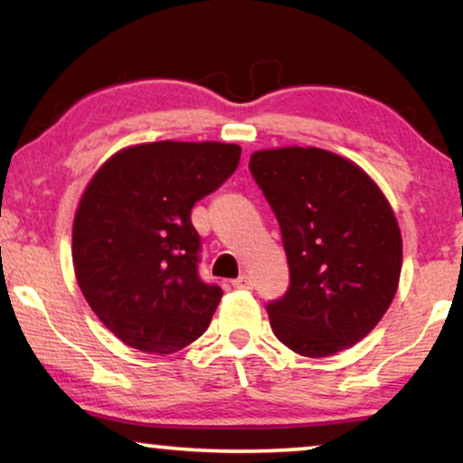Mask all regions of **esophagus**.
<instances>
[{
    "label": "esophagus",
    "instance_id": "1",
    "mask_svg": "<svg viewBox=\"0 0 463 463\" xmlns=\"http://www.w3.org/2000/svg\"><path fill=\"white\" fill-rule=\"evenodd\" d=\"M232 286H235L237 289H251V288H254V281H251L250 275H241V277H237L235 281H232Z\"/></svg>",
    "mask_w": 463,
    "mask_h": 463
}]
</instances>
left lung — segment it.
<instances>
[{
  "label": "left lung",
  "instance_id": "left-lung-1",
  "mask_svg": "<svg viewBox=\"0 0 463 463\" xmlns=\"http://www.w3.org/2000/svg\"><path fill=\"white\" fill-rule=\"evenodd\" d=\"M250 171L281 228L289 286L267 305L275 336L307 357L362 341L396 296L402 237L377 184L319 147L254 152Z\"/></svg>",
  "mask_w": 463,
  "mask_h": 463
}]
</instances>
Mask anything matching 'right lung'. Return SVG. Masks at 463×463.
I'll list each match as a JSON object with an SVG mask.
<instances>
[{"mask_svg":"<svg viewBox=\"0 0 463 463\" xmlns=\"http://www.w3.org/2000/svg\"><path fill=\"white\" fill-rule=\"evenodd\" d=\"M239 158L235 144L154 141L114 154L86 186L73 220L76 279L128 347L174 354L207 330L222 288L201 279L190 212Z\"/></svg>","mask_w":463,"mask_h":463,"instance_id":"add662e5","label":"right lung"}]
</instances>
